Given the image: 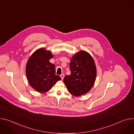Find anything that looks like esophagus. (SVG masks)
<instances>
[{"label": "esophagus", "instance_id": "1", "mask_svg": "<svg viewBox=\"0 0 134 134\" xmlns=\"http://www.w3.org/2000/svg\"><path fill=\"white\" fill-rule=\"evenodd\" d=\"M60 77L62 78V80H63V79L64 78V74H62V75H60Z\"/></svg>", "mask_w": 134, "mask_h": 134}]
</instances>
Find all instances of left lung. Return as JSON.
<instances>
[{"instance_id": "8db88e82", "label": "left lung", "mask_w": 134, "mask_h": 134, "mask_svg": "<svg viewBox=\"0 0 134 134\" xmlns=\"http://www.w3.org/2000/svg\"><path fill=\"white\" fill-rule=\"evenodd\" d=\"M69 67L71 74L64 79L68 92L76 97L88 92L97 76V68L92 56L85 51H80L72 57Z\"/></svg>"}]
</instances>
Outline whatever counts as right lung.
<instances>
[{"label":"right lung","mask_w":134,"mask_h":134,"mask_svg":"<svg viewBox=\"0 0 134 134\" xmlns=\"http://www.w3.org/2000/svg\"><path fill=\"white\" fill-rule=\"evenodd\" d=\"M53 57L50 51L40 48L30 57L26 66V75L30 85L37 92L45 93L49 91L58 81L55 75V65L49 60Z\"/></svg>","instance_id":"add662e5"}]
</instances>
